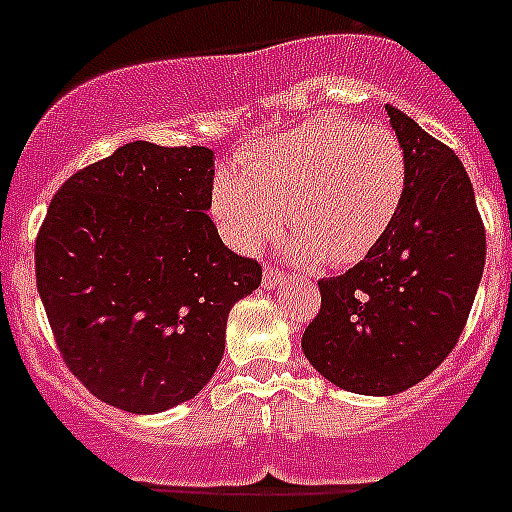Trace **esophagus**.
Segmentation results:
<instances>
[{"label": "esophagus", "mask_w": 512, "mask_h": 512, "mask_svg": "<svg viewBox=\"0 0 512 512\" xmlns=\"http://www.w3.org/2000/svg\"><path fill=\"white\" fill-rule=\"evenodd\" d=\"M289 279V274L287 271H282V269H277V266L274 264H269L264 269V287L269 289V287H277V284H282V282H287Z\"/></svg>", "instance_id": "obj_1"}]
</instances>
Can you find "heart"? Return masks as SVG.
<instances>
[{
	"label": "heart",
	"mask_w": 512,
	"mask_h": 512,
	"mask_svg": "<svg viewBox=\"0 0 512 512\" xmlns=\"http://www.w3.org/2000/svg\"><path fill=\"white\" fill-rule=\"evenodd\" d=\"M408 192V156L395 130L315 115L235 158L212 182L210 210L225 241L256 251L295 228L289 251L302 261L348 266L390 233Z\"/></svg>",
	"instance_id": "heart-1"
}]
</instances>
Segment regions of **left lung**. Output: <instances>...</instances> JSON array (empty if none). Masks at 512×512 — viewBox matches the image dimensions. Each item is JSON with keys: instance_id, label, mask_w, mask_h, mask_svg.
<instances>
[{"instance_id": "obj_1", "label": "left lung", "mask_w": 512, "mask_h": 512, "mask_svg": "<svg viewBox=\"0 0 512 512\" xmlns=\"http://www.w3.org/2000/svg\"><path fill=\"white\" fill-rule=\"evenodd\" d=\"M408 156L400 215L364 261L320 279V312L302 351L328 382L356 395H395L441 364L467 325L485 225L459 156L387 104Z\"/></svg>"}]
</instances>
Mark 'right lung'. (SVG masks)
<instances>
[{
	"instance_id": "right-lung-1",
	"label": "right lung",
	"mask_w": 512,
	"mask_h": 512,
	"mask_svg": "<svg viewBox=\"0 0 512 512\" xmlns=\"http://www.w3.org/2000/svg\"><path fill=\"white\" fill-rule=\"evenodd\" d=\"M212 151L133 140L69 176L35 241L61 359L128 413L192 400L223 359L230 307L261 264L230 251L210 210Z\"/></svg>"
}]
</instances>
